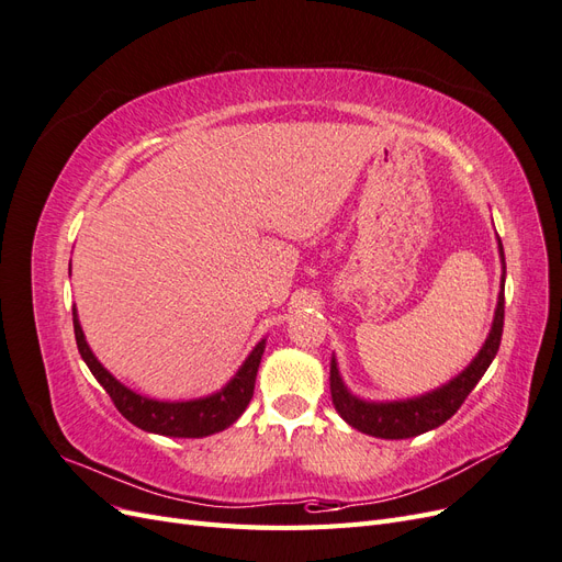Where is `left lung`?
Here are the masks:
<instances>
[{"label": "left lung", "instance_id": "left-lung-1", "mask_svg": "<svg viewBox=\"0 0 562 562\" xmlns=\"http://www.w3.org/2000/svg\"><path fill=\"white\" fill-rule=\"evenodd\" d=\"M497 241H499L502 267L506 274L504 246H502V239H497ZM504 274H502V293L497 300L495 321H492V330L485 339L483 349L462 372H459L454 380H450L440 389H434L431 394L407 398V401H386V403H370L363 398H356L345 386L342 378H339L337 361L333 356L330 394H333V405L339 413V417H342L353 429H359V431H363L368 436H375V438H389V440L413 438V436L431 431V429L440 427L443 422H448L459 411V407H462V403L467 401L473 386L481 382L492 359H495L499 351L502 330H504Z\"/></svg>", "mask_w": 562, "mask_h": 562}]
</instances>
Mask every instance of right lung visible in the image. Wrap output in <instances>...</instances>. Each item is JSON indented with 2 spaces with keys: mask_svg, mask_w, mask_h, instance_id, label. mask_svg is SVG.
I'll list each match as a JSON object with an SVG mask.
<instances>
[{
  "mask_svg": "<svg viewBox=\"0 0 562 562\" xmlns=\"http://www.w3.org/2000/svg\"><path fill=\"white\" fill-rule=\"evenodd\" d=\"M75 321V337H77V349L81 353L83 363L89 366L93 378L103 384V389L110 394L116 411L122 413L135 427L149 431V434H161L171 438H203L223 431L244 415L252 398L255 378H258V368L265 353V339L255 345L239 372L217 391L206 398L196 401H155L135 394L128 386H124L116 378L103 368L93 351L87 345V337L79 326L77 310H72Z\"/></svg>",
  "mask_w": 562,
  "mask_h": 562,
  "instance_id": "right-lung-1",
  "label": "right lung"
}]
</instances>
